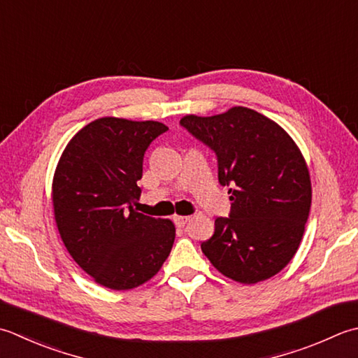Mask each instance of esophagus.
I'll list each match as a JSON object with an SVG mask.
<instances>
[{"label":"esophagus","instance_id":"esophagus-1","mask_svg":"<svg viewBox=\"0 0 358 358\" xmlns=\"http://www.w3.org/2000/svg\"><path fill=\"white\" fill-rule=\"evenodd\" d=\"M189 219H191V217H189V215H173V223H175V225H177V227H185L186 225V223L189 222Z\"/></svg>","mask_w":358,"mask_h":358}]
</instances>
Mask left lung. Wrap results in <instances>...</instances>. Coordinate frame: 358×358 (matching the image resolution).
<instances>
[{"label": "left lung", "instance_id": "obj_1", "mask_svg": "<svg viewBox=\"0 0 358 358\" xmlns=\"http://www.w3.org/2000/svg\"><path fill=\"white\" fill-rule=\"evenodd\" d=\"M180 122L215 152L220 185L231 186V214L217 217L201 251L236 282L278 275L296 255L310 211V173L299 147L281 125L247 107Z\"/></svg>", "mask_w": 358, "mask_h": 358}]
</instances>
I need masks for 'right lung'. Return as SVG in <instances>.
<instances>
[{
  "label": "right lung",
  "mask_w": 358,
  "mask_h": 358,
  "mask_svg": "<svg viewBox=\"0 0 358 358\" xmlns=\"http://www.w3.org/2000/svg\"><path fill=\"white\" fill-rule=\"evenodd\" d=\"M166 130L158 121L99 117L76 133L55 167L51 199L62 241L107 289L147 282L172 250L173 222L133 208L141 195L144 152Z\"/></svg>",
  "instance_id": "add662e5"
}]
</instances>
